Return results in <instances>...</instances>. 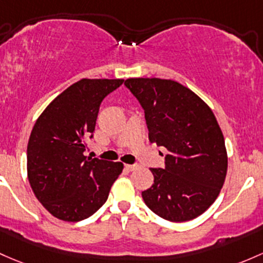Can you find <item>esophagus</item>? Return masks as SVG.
I'll use <instances>...</instances> for the list:
<instances>
[{"instance_id":"1","label":"esophagus","mask_w":263,"mask_h":263,"mask_svg":"<svg viewBox=\"0 0 263 263\" xmlns=\"http://www.w3.org/2000/svg\"><path fill=\"white\" fill-rule=\"evenodd\" d=\"M124 167L127 168V170L128 171H134V170H136V168H139V165H124Z\"/></svg>"}]
</instances>
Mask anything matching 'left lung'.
I'll list each match as a JSON object with an SVG mask.
<instances>
[{
    "mask_svg": "<svg viewBox=\"0 0 263 263\" xmlns=\"http://www.w3.org/2000/svg\"><path fill=\"white\" fill-rule=\"evenodd\" d=\"M124 85L145 110L148 140L164 146V168H151L154 184L142 192L146 205L170 222L203 214L224 184V137L208 104L170 79L129 78Z\"/></svg>",
    "mask_w": 263,
    "mask_h": 263,
    "instance_id": "8db88e82",
    "label": "left lung"
}]
</instances>
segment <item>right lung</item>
I'll use <instances>...</instances> for the list:
<instances>
[{
  "mask_svg": "<svg viewBox=\"0 0 263 263\" xmlns=\"http://www.w3.org/2000/svg\"><path fill=\"white\" fill-rule=\"evenodd\" d=\"M123 79H81L44 109L27 143V178L35 197L65 222L90 217L108 198L122 162L84 156L102 101Z\"/></svg>",
  "mask_w": 263,
  "mask_h": 263,
  "instance_id": "1",
  "label": "right lung"
}]
</instances>
